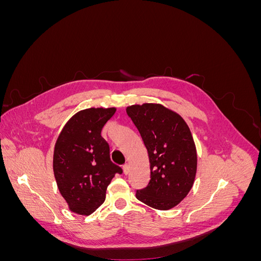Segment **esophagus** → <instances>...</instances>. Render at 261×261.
I'll list each match as a JSON object with an SVG mask.
<instances>
[{
	"mask_svg": "<svg viewBox=\"0 0 261 261\" xmlns=\"http://www.w3.org/2000/svg\"><path fill=\"white\" fill-rule=\"evenodd\" d=\"M129 170H130V168H129V165L128 164H124L123 165V172H124V174L125 175H127L128 173H129Z\"/></svg>",
	"mask_w": 261,
	"mask_h": 261,
	"instance_id": "esophagus-1",
	"label": "esophagus"
}]
</instances>
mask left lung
I'll use <instances>...</instances> for the list:
<instances>
[{
    "label": "left lung",
    "instance_id": "obj_1",
    "mask_svg": "<svg viewBox=\"0 0 261 261\" xmlns=\"http://www.w3.org/2000/svg\"><path fill=\"white\" fill-rule=\"evenodd\" d=\"M126 113L148 151L150 180L136 198L158 210H169L191 191L197 172V151L191 129L179 114L159 103L134 105Z\"/></svg>",
    "mask_w": 261,
    "mask_h": 261
}]
</instances>
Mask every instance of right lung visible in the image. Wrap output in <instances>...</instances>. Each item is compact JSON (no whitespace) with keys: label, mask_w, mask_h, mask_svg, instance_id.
Returning <instances> with one entry per match:
<instances>
[{"label":"right lung","mask_w":261,"mask_h":261,"mask_svg":"<svg viewBox=\"0 0 261 261\" xmlns=\"http://www.w3.org/2000/svg\"><path fill=\"white\" fill-rule=\"evenodd\" d=\"M115 108H90L77 112L61 130L54 146L53 172L68 209L89 216L106 200L107 188L116 173L101 130Z\"/></svg>","instance_id":"obj_1"}]
</instances>
